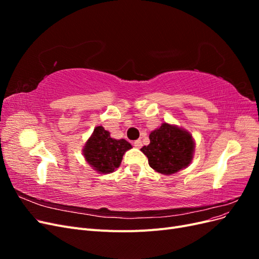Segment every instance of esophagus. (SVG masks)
Returning a JSON list of instances; mask_svg holds the SVG:
<instances>
[{"instance_id":"34e87169","label":"esophagus","mask_w":259,"mask_h":259,"mask_svg":"<svg viewBox=\"0 0 259 259\" xmlns=\"http://www.w3.org/2000/svg\"><path fill=\"white\" fill-rule=\"evenodd\" d=\"M133 145H134L136 148H142L143 147V143H142V140H140V139L135 140V142L133 143Z\"/></svg>"}]
</instances>
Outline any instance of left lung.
Listing matches in <instances>:
<instances>
[{
    "mask_svg": "<svg viewBox=\"0 0 259 259\" xmlns=\"http://www.w3.org/2000/svg\"><path fill=\"white\" fill-rule=\"evenodd\" d=\"M150 144L140 150L150 167L164 175L174 174L189 165L194 150L192 136L175 125L163 123L149 135Z\"/></svg>",
    "mask_w": 259,
    "mask_h": 259,
    "instance_id": "left-lung-1",
    "label": "left lung"
}]
</instances>
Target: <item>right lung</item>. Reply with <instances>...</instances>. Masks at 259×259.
I'll use <instances>...</instances> for the list:
<instances>
[{"mask_svg":"<svg viewBox=\"0 0 259 259\" xmlns=\"http://www.w3.org/2000/svg\"><path fill=\"white\" fill-rule=\"evenodd\" d=\"M132 148L125 139H113L103 126H97L88 140L83 154L85 160L101 174H109L120 166L123 154Z\"/></svg>","mask_w":259,"mask_h":259,"instance_id":"right-lung-1","label":"right lung"}]
</instances>
